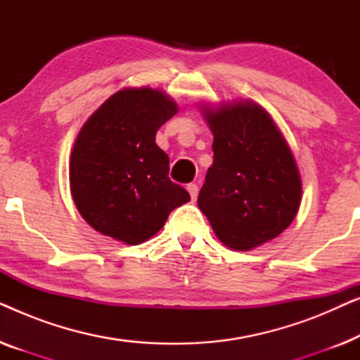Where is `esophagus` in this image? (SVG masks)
<instances>
[{
  "label": "esophagus",
  "mask_w": 360,
  "mask_h": 360,
  "mask_svg": "<svg viewBox=\"0 0 360 360\" xmlns=\"http://www.w3.org/2000/svg\"><path fill=\"white\" fill-rule=\"evenodd\" d=\"M186 190H188V193H190V196H191V200H196V196H198V185L196 184H190V185H186Z\"/></svg>",
  "instance_id": "obj_1"
}]
</instances>
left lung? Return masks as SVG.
<instances>
[{
    "mask_svg": "<svg viewBox=\"0 0 360 360\" xmlns=\"http://www.w3.org/2000/svg\"><path fill=\"white\" fill-rule=\"evenodd\" d=\"M213 132V165L198 206L218 239L250 250L292 224L302 201V179L272 117L254 101L203 106Z\"/></svg>",
    "mask_w": 360,
    "mask_h": 360,
    "instance_id": "obj_1",
    "label": "left lung"
}]
</instances>
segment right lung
<instances>
[{
  "label": "right lung",
  "mask_w": 360,
  "mask_h": 360,
  "mask_svg": "<svg viewBox=\"0 0 360 360\" xmlns=\"http://www.w3.org/2000/svg\"><path fill=\"white\" fill-rule=\"evenodd\" d=\"M176 111L164 91L124 88L83 124L70 155V191L98 233L137 245L190 201L169 179V155L155 144L159 127Z\"/></svg>",
  "instance_id": "add662e5"
}]
</instances>
